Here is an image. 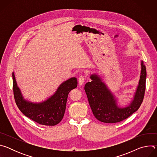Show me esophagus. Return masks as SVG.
<instances>
[{"label": "esophagus", "mask_w": 157, "mask_h": 157, "mask_svg": "<svg viewBox=\"0 0 157 157\" xmlns=\"http://www.w3.org/2000/svg\"><path fill=\"white\" fill-rule=\"evenodd\" d=\"M85 80H86V77H85L84 76H83V75H81V76L79 77V78H78L79 84L80 85L84 83V82L85 81Z\"/></svg>", "instance_id": "obj_1"}]
</instances>
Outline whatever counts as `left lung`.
<instances>
[{"label":"left lung","instance_id":"left-lung-1","mask_svg":"<svg viewBox=\"0 0 157 157\" xmlns=\"http://www.w3.org/2000/svg\"><path fill=\"white\" fill-rule=\"evenodd\" d=\"M140 79L134 99L131 104L124 108L118 107L116 101L98 76L91 75L92 81L85 84L86 93L93 113L99 121L104 123L121 122L136 112L140 107L144 98L146 83V68L142 61Z\"/></svg>","mask_w":157,"mask_h":157}]
</instances>
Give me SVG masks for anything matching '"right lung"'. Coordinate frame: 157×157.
I'll return each mask as SVG.
<instances>
[{
	"mask_svg": "<svg viewBox=\"0 0 157 157\" xmlns=\"http://www.w3.org/2000/svg\"><path fill=\"white\" fill-rule=\"evenodd\" d=\"M13 91L16 104L25 116L39 124L53 126L63 119L69 93L78 85L77 79L71 78L62 83L55 94L39 104L25 100L17 86L14 73H12Z\"/></svg>",
	"mask_w": 157,
	"mask_h": 157,
	"instance_id": "add662e5",
	"label": "right lung"
}]
</instances>
